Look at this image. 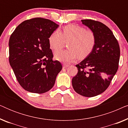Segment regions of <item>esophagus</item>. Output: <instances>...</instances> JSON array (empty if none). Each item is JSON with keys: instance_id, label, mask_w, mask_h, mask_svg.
<instances>
[{"instance_id": "1", "label": "esophagus", "mask_w": 128, "mask_h": 128, "mask_svg": "<svg viewBox=\"0 0 128 128\" xmlns=\"http://www.w3.org/2000/svg\"><path fill=\"white\" fill-rule=\"evenodd\" d=\"M69 66V64H63V68H66L67 67Z\"/></svg>"}]
</instances>
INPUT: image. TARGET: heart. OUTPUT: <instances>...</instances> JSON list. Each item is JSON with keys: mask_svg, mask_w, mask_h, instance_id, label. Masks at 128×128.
<instances>
[{"mask_svg": "<svg viewBox=\"0 0 128 128\" xmlns=\"http://www.w3.org/2000/svg\"><path fill=\"white\" fill-rule=\"evenodd\" d=\"M68 42L66 50H57L54 53L56 59L62 62H70L77 58L84 59L90 55L96 45V36L93 31L82 26L69 24L56 30L49 37V44L52 50H56Z\"/></svg>", "mask_w": 128, "mask_h": 128, "instance_id": "b5f03b06", "label": "heart"}]
</instances>
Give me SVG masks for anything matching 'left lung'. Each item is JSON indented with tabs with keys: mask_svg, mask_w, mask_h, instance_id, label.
<instances>
[{
	"mask_svg": "<svg viewBox=\"0 0 128 128\" xmlns=\"http://www.w3.org/2000/svg\"><path fill=\"white\" fill-rule=\"evenodd\" d=\"M82 22L95 33L96 43L90 55L76 65L78 72L72 83L77 93L92 97L110 86L118 69L120 48L112 32L105 24L92 20Z\"/></svg>",
	"mask_w": 128,
	"mask_h": 128,
	"instance_id": "8db88e82",
	"label": "left lung"
}]
</instances>
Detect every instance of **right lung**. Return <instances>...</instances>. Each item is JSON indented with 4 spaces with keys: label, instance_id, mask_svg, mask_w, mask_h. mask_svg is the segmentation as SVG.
<instances>
[{
    "label": "right lung",
    "instance_id": "1",
    "mask_svg": "<svg viewBox=\"0 0 128 128\" xmlns=\"http://www.w3.org/2000/svg\"><path fill=\"white\" fill-rule=\"evenodd\" d=\"M58 27L48 19L34 18L19 24L10 36V64L24 90L42 94L54 86L62 66L52 59L49 37Z\"/></svg>",
    "mask_w": 128,
    "mask_h": 128
}]
</instances>
